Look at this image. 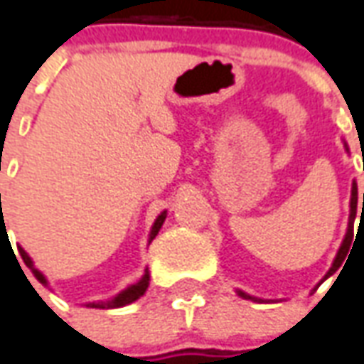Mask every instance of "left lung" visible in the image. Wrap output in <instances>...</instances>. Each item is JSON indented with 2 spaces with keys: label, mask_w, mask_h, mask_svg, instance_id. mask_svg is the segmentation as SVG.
Segmentation results:
<instances>
[{
  "label": "left lung",
  "mask_w": 364,
  "mask_h": 364,
  "mask_svg": "<svg viewBox=\"0 0 364 364\" xmlns=\"http://www.w3.org/2000/svg\"><path fill=\"white\" fill-rule=\"evenodd\" d=\"M345 151H349L347 145H345ZM363 210H364V194H363ZM355 215H357V182H353V188H351V213H349V228H347V233H345V239H343L341 247H339V251H337V257H335L333 264H331V269L327 270L326 278H329L333 274L335 270H339L343 267V262L347 259V252L351 249V243H353V225H355ZM323 278V280H326ZM321 280V282H323ZM241 298L245 300H252V301H260V298H255V296H249V294L241 292V290H237Z\"/></svg>",
  "instance_id": "obj_1"
}]
</instances>
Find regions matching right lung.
I'll return each mask as SVG.
<instances>
[{
	"instance_id": "obj_1",
	"label": "right lung",
	"mask_w": 364,
	"mask_h": 364,
	"mask_svg": "<svg viewBox=\"0 0 364 364\" xmlns=\"http://www.w3.org/2000/svg\"><path fill=\"white\" fill-rule=\"evenodd\" d=\"M1 213H4V211H1ZM164 219H166V211H162L161 215L156 218V221H154L153 229H151V235H149V243H151L154 237H156V233L161 231L162 223H164ZM19 252H21L23 262H25V264H27L31 270H33L35 278H37L38 282H43V284L46 286V278L43 277V272H38V270L35 269V264H33V260H31L29 255L23 251L21 247H19ZM146 288H149V270H146L145 277L141 278V280H139L136 284H131L129 288H125V290H123L121 294H117V296H115L113 300L97 301V304H87V306H90V308H102V310H104V308H107V310H109V308H121V306H127V304H131V301L139 300V298H141V296L146 292Z\"/></svg>"
}]
</instances>
